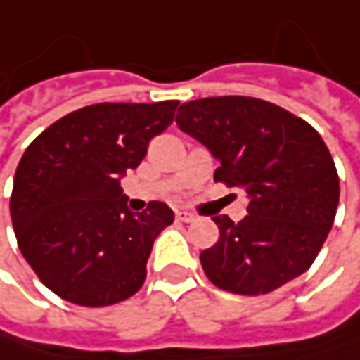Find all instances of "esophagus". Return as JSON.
<instances>
[{
  "mask_svg": "<svg viewBox=\"0 0 360 360\" xmlns=\"http://www.w3.org/2000/svg\"><path fill=\"white\" fill-rule=\"evenodd\" d=\"M176 219L188 224V221H194V219H196V215H194L192 211H179V213H176Z\"/></svg>",
  "mask_w": 360,
  "mask_h": 360,
  "instance_id": "obj_1",
  "label": "esophagus"
}]
</instances>
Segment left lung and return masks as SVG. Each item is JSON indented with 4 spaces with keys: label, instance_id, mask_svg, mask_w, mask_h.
Segmentation results:
<instances>
[{
    "label": "left lung",
    "instance_id": "8db88e82",
    "mask_svg": "<svg viewBox=\"0 0 360 360\" xmlns=\"http://www.w3.org/2000/svg\"><path fill=\"white\" fill-rule=\"evenodd\" d=\"M176 125L219 160L215 181L250 196L239 224L213 217L219 239L200 254L211 284L258 297L305 273L340 202L338 168L320 134L286 108L245 96L192 100Z\"/></svg>",
    "mask_w": 360,
    "mask_h": 360
}]
</instances>
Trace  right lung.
Returning <instances> with one entry per match:
<instances>
[{
	"label": "right lung",
	"instance_id": "1",
	"mask_svg": "<svg viewBox=\"0 0 360 360\" xmlns=\"http://www.w3.org/2000/svg\"><path fill=\"white\" fill-rule=\"evenodd\" d=\"M179 102H102L74 110L25 149L10 196L18 250L57 297L106 307L136 295L155 237L172 224L164 202L127 209L121 176L147 155Z\"/></svg>",
	"mask_w": 360,
	"mask_h": 360
}]
</instances>
